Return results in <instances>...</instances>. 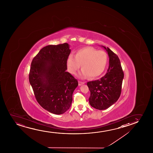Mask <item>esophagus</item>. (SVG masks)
<instances>
[{"instance_id": "1", "label": "esophagus", "mask_w": 153, "mask_h": 153, "mask_svg": "<svg viewBox=\"0 0 153 153\" xmlns=\"http://www.w3.org/2000/svg\"><path fill=\"white\" fill-rule=\"evenodd\" d=\"M84 84H85L84 82H80V81L78 82V85H79V86H81V85Z\"/></svg>"}]
</instances>
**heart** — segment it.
Instances as JSON below:
<instances>
[{
	"label": "heart",
	"instance_id": "1",
	"mask_svg": "<svg viewBox=\"0 0 153 153\" xmlns=\"http://www.w3.org/2000/svg\"><path fill=\"white\" fill-rule=\"evenodd\" d=\"M108 62V55L103 51H97L92 47H85L76 52L75 56L69 55L67 59V68L70 73L75 74L82 64L80 77L95 78L105 71Z\"/></svg>",
	"mask_w": 153,
	"mask_h": 153
}]
</instances>
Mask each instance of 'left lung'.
<instances>
[{
    "mask_svg": "<svg viewBox=\"0 0 153 153\" xmlns=\"http://www.w3.org/2000/svg\"><path fill=\"white\" fill-rule=\"evenodd\" d=\"M102 46L109 57L107 73L100 79L87 82L90 91L89 102L98 110H105L113 105L119 98L121 92L124 73L119 57L110 48Z\"/></svg>",
    "mask_w": 153,
    "mask_h": 153,
    "instance_id": "obj_1",
    "label": "left lung"
}]
</instances>
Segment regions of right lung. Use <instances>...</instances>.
<instances>
[{
    "label": "right lung",
    "instance_id": "obj_1",
    "mask_svg": "<svg viewBox=\"0 0 153 153\" xmlns=\"http://www.w3.org/2000/svg\"><path fill=\"white\" fill-rule=\"evenodd\" d=\"M66 43L42 48L32 61L30 84L40 105L51 113L61 114L69 109L77 80L67 70L71 53Z\"/></svg>",
    "mask_w": 153,
    "mask_h": 153
}]
</instances>
